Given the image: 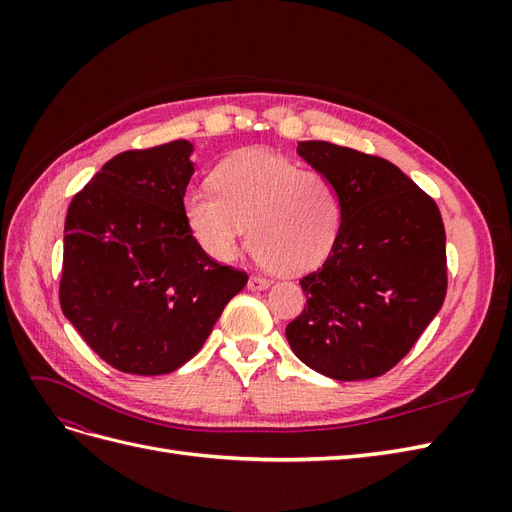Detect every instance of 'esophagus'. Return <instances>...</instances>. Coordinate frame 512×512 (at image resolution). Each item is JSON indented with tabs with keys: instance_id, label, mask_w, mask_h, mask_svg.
<instances>
[{
	"instance_id": "obj_1",
	"label": "esophagus",
	"mask_w": 512,
	"mask_h": 512,
	"mask_svg": "<svg viewBox=\"0 0 512 512\" xmlns=\"http://www.w3.org/2000/svg\"><path fill=\"white\" fill-rule=\"evenodd\" d=\"M271 286V280H267V277H258V275H252L250 282H247V288L250 290H267Z\"/></svg>"
}]
</instances>
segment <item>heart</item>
<instances>
[{
    "label": "heart",
    "mask_w": 512,
    "mask_h": 512,
    "mask_svg": "<svg viewBox=\"0 0 512 512\" xmlns=\"http://www.w3.org/2000/svg\"><path fill=\"white\" fill-rule=\"evenodd\" d=\"M213 190L192 188L183 215L203 250L232 260L247 237L280 273H301L329 256L342 228L337 185L269 149L232 153L211 173Z\"/></svg>",
    "instance_id": "1"
}]
</instances>
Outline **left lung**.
Returning <instances> with one entry per match:
<instances>
[{"label":"left lung","mask_w":512,"mask_h":512,"mask_svg":"<svg viewBox=\"0 0 512 512\" xmlns=\"http://www.w3.org/2000/svg\"><path fill=\"white\" fill-rule=\"evenodd\" d=\"M297 153L337 185L344 215L329 258L301 280L307 305L286 339L322 376L378 378L404 359L444 303L440 209L389 160L324 141H301Z\"/></svg>","instance_id":"obj_1"}]
</instances>
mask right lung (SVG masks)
Masks as SVG:
<instances>
[{"label":"right lung","instance_id":"1","mask_svg":"<svg viewBox=\"0 0 512 512\" xmlns=\"http://www.w3.org/2000/svg\"><path fill=\"white\" fill-rule=\"evenodd\" d=\"M194 145L123 151L72 198L59 303L119 371L162 376L203 348L247 275L205 254L183 215Z\"/></svg>","mask_w":512,"mask_h":512}]
</instances>
